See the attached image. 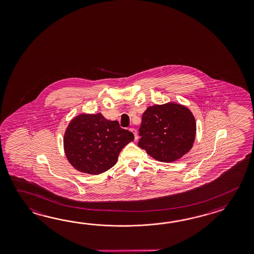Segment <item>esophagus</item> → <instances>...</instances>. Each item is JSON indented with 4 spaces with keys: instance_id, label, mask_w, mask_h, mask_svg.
<instances>
[{
    "instance_id": "esophagus-1",
    "label": "esophagus",
    "mask_w": 254,
    "mask_h": 254,
    "mask_svg": "<svg viewBox=\"0 0 254 254\" xmlns=\"http://www.w3.org/2000/svg\"><path fill=\"white\" fill-rule=\"evenodd\" d=\"M129 129H130V131H131V132L134 134L135 140H138V136H137V130H136L134 128H130Z\"/></svg>"
}]
</instances>
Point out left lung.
Listing matches in <instances>:
<instances>
[{
	"label": "left lung",
	"instance_id": "8db88e82",
	"mask_svg": "<svg viewBox=\"0 0 254 254\" xmlns=\"http://www.w3.org/2000/svg\"><path fill=\"white\" fill-rule=\"evenodd\" d=\"M138 146L162 162H173L193 145L196 134L194 116L178 103L148 107L142 114Z\"/></svg>",
	"mask_w": 254,
	"mask_h": 254
}]
</instances>
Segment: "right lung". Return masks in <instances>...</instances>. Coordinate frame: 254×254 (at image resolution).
Returning <instances> with one entry per match:
<instances>
[{
	"label": "right lung",
	"mask_w": 254,
	"mask_h": 254,
	"mask_svg": "<svg viewBox=\"0 0 254 254\" xmlns=\"http://www.w3.org/2000/svg\"><path fill=\"white\" fill-rule=\"evenodd\" d=\"M134 135L102 114H80L65 130L64 147L70 164L81 173L100 174L117 162L120 152Z\"/></svg>",
	"instance_id": "add662e5"
}]
</instances>
